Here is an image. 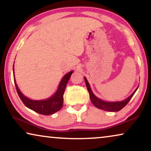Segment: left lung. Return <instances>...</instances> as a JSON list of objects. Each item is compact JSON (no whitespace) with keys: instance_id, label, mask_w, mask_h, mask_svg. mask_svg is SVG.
Instances as JSON below:
<instances>
[{"instance_id":"left-lung-1","label":"left lung","mask_w":151,"mask_h":151,"mask_svg":"<svg viewBox=\"0 0 151 151\" xmlns=\"http://www.w3.org/2000/svg\"><path fill=\"white\" fill-rule=\"evenodd\" d=\"M85 84H86L87 90H88L89 93V97L90 100H91L92 104H93L96 108L98 109L104 110L106 111H110V112H117L121 110L123 108H124L126 105L127 104V103L129 102V100H131V98L133 97L134 95L135 92L136 91V90L138 89V87H137L136 89L134 91V93L132 94L131 96H129L127 99H125V100L121 101V102H105V101L101 100V99L98 98L94 95L92 92L91 87L89 84L88 81H87V78L84 77Z\"/></svg>"}]
</instances>
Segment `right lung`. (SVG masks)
<instances>
[{"label":"right lung","instance_id":"add662e5","mask_svg":"<svg viewBox=\"0 0 151 151\" xmlns=\"http://www.w3.org/2000/svg\"><path fill=\"white\" fill-rule=\"evenodd\" d=\"M13 76H14V83L17 94L26 107H28V109L32 110L36 112L44 114V115H50V114L55 113V112H58L62 109L63 106V101H64L63 96H64L65 88H66L67 83H68L73 71L69 72L68 73L64 75L60 83L57 91L51 97L42 100H32L26 97L20 91V90L17 87V85L16 84L14 75V64H13Z\"/></svg>","mask_w":151,"mask_h":151}]
</instances>
